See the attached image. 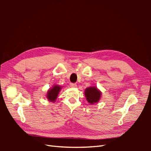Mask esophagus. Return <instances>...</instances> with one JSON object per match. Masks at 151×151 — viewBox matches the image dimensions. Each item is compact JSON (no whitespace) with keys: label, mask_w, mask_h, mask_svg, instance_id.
Segmentation results:
<instances>
[{"label":"esophagus","mask_w":151,"mask_h":151,"mask_svg":"<svg viewBox=\"0 0 151 151\" xmlns=\"http://www.w3.org/2000/svg\"><path fill=\"white\" fill-rule=\"evenodd\" d=\"M70 86L72 88H76V86H77V85L75 83H70Z\"/></svg>","instance_id":"1"}]
</instances>
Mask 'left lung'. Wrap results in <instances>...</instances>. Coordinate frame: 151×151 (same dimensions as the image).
Segmentation results:
<instances>
[{
    "label": "left lung",
    "instance_id": "1",
    "mask_svg": "<svg viewBox=\"0 0 151 151\" xmlns=\"http://www.w3.org/2000/svg\"><path fill=\"white\" fill-rule=\"evenodd\" d=\"M84 95L87 101L93 105L100 101L102 93L96 86H90L85 89Z\"/></svg>",
    "mask_w": 151,
    "mask_h": 151
}]
</instances>
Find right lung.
Instances as JSON below:
<instances>
[{
  "instance_id": "right-lung-1",
  "label": "right lung",
  "mask_w": 151,
  "mask_h": 151,
  "mask_svg": "<svg viewBox=\"0 0 151 151\" xmlns=\"http://www.w3.org/2000/svg\"><path fill=\"white\" fill-rule=\"evenodd\" d=\"M62 89V86H60L57 84L54 85L52 88H50L48 90L46 95V97L48 99V101L52 102H56L58 98V95L59 93L60 92Z\"/></svg>"
}]
</instances>
